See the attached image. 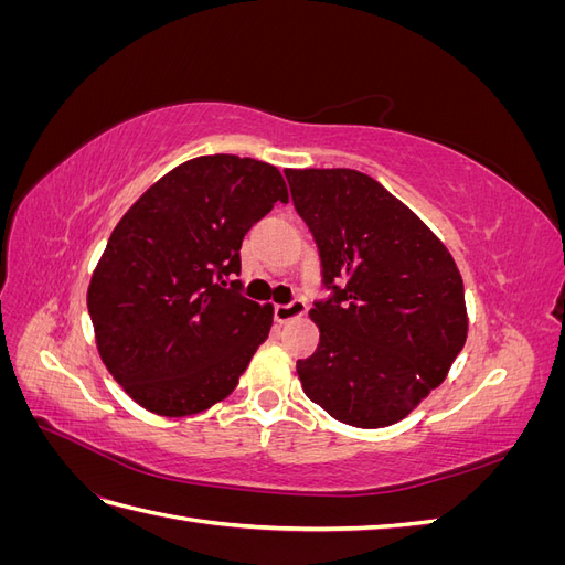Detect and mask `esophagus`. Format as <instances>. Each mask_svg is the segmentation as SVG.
<instances>
[{
  "instance_id": "obj_1",
  "label": "esophagus",
  "mask_w": 565,
  "mask_h": 565,
  "mask_svg": "<svg viewBox=\"0 0 565 565\" xmlns=\"http://www.w3.org/2000/svg\"><path fill=\"white\" fill-rule=\"evenodd\" d=\"M306 313V301L303 299H292L289 303H278L276 306V320L278 322H289L299 316Z\"/></svg>"
}]
</instances>
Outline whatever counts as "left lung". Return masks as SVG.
<instances>
[{
	"label": "left lung",
	"instance_id": "left-lung-1",
	"mask_svg": "<svg viewBox=\"0 0 565 565\" xmlns=\"http://www.w3.org/2000/svg\"><path fill=\"white\" fill-rule=\"evenodd\" d=\"M313 233L320 344L297 361L303 393L330 417L382 429L446 380L467 341L465 282L452 254L382 183L355 169H287Z\"/></svg>",
	"mask_w": 565,
	"mask_h": 565
}]
</instances>
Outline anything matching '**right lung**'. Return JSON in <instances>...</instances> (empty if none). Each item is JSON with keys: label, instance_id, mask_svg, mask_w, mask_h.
Here are the masks:
<instances>
[{"label": "right lung", "instance_id": "obj_1", "mask_svg": "<svg viewBox=\"0 0 565 565\" xmlns=\"http://www.w3.org/2000/svg\"><path fill=\"white\" fill-rule=\"evenodd\" d=\"M287 185L268 162L202 156L179 164L119 218L87 306L100 361L162 417L224 401L273 324V306L241 295L247 231Z\"/></svg>", "mask_w": 565, "mask_h": 565}]
</instances>
